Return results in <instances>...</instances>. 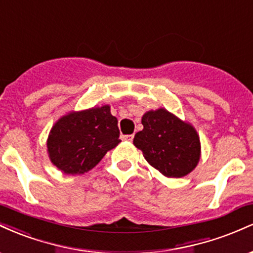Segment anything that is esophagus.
Returning a JSON list of instances; mask_svg holds the SVG:
<instances>
[{
    "label": "esophagus",
    "mask_w": 253,
    "mask_h": 253,
    "mask_svg": "<svg viewBox=\"0 0 253 253\" xmlns=\"http://www.w3.org/2000/svg\"><path fill=\"white\" fill-rule=\"evenodd\" d=\"M133 138H134V135L133 134H127V135L121 136V139H123V140H126V141H132Z\"/></svg>",
    "instance_id": "obj_1"
}]
</instances>
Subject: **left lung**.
<instances>
[{"label": "left lung", "instance_id": "left-lung-1", "mask_svg": "<svg viewBox=\"0 0 253 253\" xmlns=\"http://www.w3.org/2000/svg\"><path fill=\"white\" fill-rule=\"evenodd\" d=\"M144 128L133 139L136 149L162 175L179 178L190 173L201 158V143L195 127L165 108L147 110Z\"/></svg>", "mask_w": 253, "mask_h": 253}]
</instances>
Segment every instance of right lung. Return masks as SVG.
I'll list each match as a JSON object with an SVG mask.
<instances>
[{
  "label": "right lung",
  "mask_w": 253,
  "mask_h": 253,
  "mask_svg": "<svg viewBox=\"0 0 253 253\" xmlns=\"http://www.w3.org/2000/svg\"><path fill=\"white\" fill-rule=\"evenodd\" d=\"M118 119L109 104L71 110L58 119L48 133L51 163L66 175H82L100 163L120 143Z\"/></svg>",
  "instance_id": "1"
}]
</instances>
